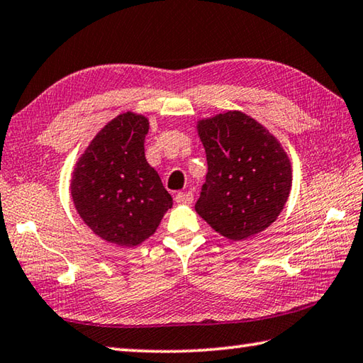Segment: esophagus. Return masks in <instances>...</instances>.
Here are the masks:
<instances>
[{
  "label": "esophagus",
  "mask_w": 363,
  "mask_h": 363,
  "mask_svg": "<svg viewBox=\"0 0 363 363\" xmlns=\"http://www.w3.org/2000/svg\"><path fill=\"white\" fill-rule=\"evenodd\" d=\"M174 200L179 204H190L194 201V194L192 192H179L176 195Z\"/></svg>",
  "instance_id": "34e87169"
}]
</instances>
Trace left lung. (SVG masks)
I'll use <instances>...</instances> for the list:
<instances>
[{
  "mask_svg": "<svg viewBox=\"0 0 363 363\" xmlns=\"http://www.w3.org/2000/svg\"><path fill=\"white\" fill-rule=\"evenodd\" d=\"M196 128L208 160L196 213L235 241L272 225L292 187L291 160L281 143L240 111L204 118Z\"/></svg>",
  "mask_w": 363,
  "mask_h": 363,
  "instance_id": "1",
  "label": "left lung"
}]
</instances>
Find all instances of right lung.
Instances as JSON below:
<instances>
[{
	"label": "right lung",
	"mask_w": 363,
	"mask_h": 363,
	"mask_svg": "<svg viewBox=\"0 0 363 363\" xmlns=\"http://www.w3.org/2000/svg\"><path fill=\"white\" fill-rule=\"evenodd\" d=\"M149 121L125 113L104 125L76 163L71 196L91 232L133 247L155 233L173 199L144 155Z\"/></svg>",
	"instance_id": "add662e5"
}]
</instances>
